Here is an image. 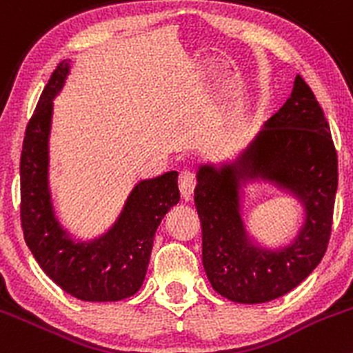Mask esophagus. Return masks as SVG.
<instances>
[{"instance_id":"esophagus-1","label":"esophagus","mask_w":353,"mask_h":353,"mask_svg":"<svg viewBox=\"0 0 353 353\" xmlns=\"http://www.w3.org/2000/svg\"><path fill=\"white\" fill-rule=\"evenodd\" d=\"M194 188H196V176L194 172H191V170H181L179 174V191H181V196H183V199H189L192 196V192H194Z\"/></svg>"}]
</instances>
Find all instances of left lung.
<instances>
[{"label": "left lung", "instance_id": "8db88e82", "mask_svg": "<svg viewBox=\"0 0 353 353\" xmlns=\"http://www.w3.org/2000/svg\"><path fill=\"white\" fill-rule=\"evenodd\" d=\"M294 190L307 205V223L291 248H252L238 216L240 176L256 170ZM339 155L313 91L296 76L291 96L270 117L239 167H201L194 205L203 226V265L218 294L259 304L288 294L321 262L333 225Z\"/></svg>", "mask_w": 353, "mask_h": 353}]
</instances>
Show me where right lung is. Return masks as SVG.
I'll list each match as a JSON object with an SVG mask.
<instances>
[{"label":"right lung","instance_id":"1","mask_svg":"<svg viewBox=\"0 0 353 353\" xmlns=\"http://www.w3.org/2000/svg\"><path fill=\"white\" fill-rule=\"evenodd\" d=\"M70 68L62 61L52 72L25 130L20 159V220L25 242L43 272L81 301H120L145 279L157 226L179 201L177 172L142 181L130 194L117 225L99 240L76 245L65 239L52 211L47 165L52 99Z\"/></svg>","mask_w":353,"mask_h":353}]
</instances>
